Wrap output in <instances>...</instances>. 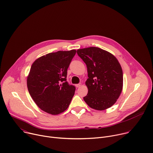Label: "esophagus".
I'll list each match as a JSON object with an SVG mask.
<instances>
[{"label":"esophagus","mask_w":153,"mask_h":153,"mask_svg":"<svg viewBox=\"0 0 153 153\" xmlns=\"http://www.w3.org/2000/svg\"><path fill=\"white\" fill-rule=\"evenodd\" d=\"M75 86L77 87V88H78V87H79V86H81V83H78V84H76Z\"/></svg>","instance_id":"esophagus-1"}]
</instances>
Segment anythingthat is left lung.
I'll use <instances>...</instances> for the list:
<instances>
[{"label": "left lung", "instance_id": "8db88e82", "mask_svg": "<svg viewBox=\"0 0 153 153\" xmlns=\"http://www.w3.org/2000/svg\"><path fill=\"white\" fill-rule=\"evenodd\" d=\"M78 56L85 63L88 92L83 97L90 107L104 110L113 106L120 95L123 72L117 59L110 53L97 47L79 49Z\"/></svg>", "mask_w": 153, "mask_h": 153}]
</instances>
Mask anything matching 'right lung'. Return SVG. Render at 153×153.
<instances>
[{"label": "right lung", "mask_w": 153, "mask_h": 153, "mask_svg": "<svg viewBox=\"0 0 153 153\" xmlns=\"http://www.w3.org/2000/svg\"><path fill=\"white\" fill-rule=\"evenodd\" d=\"M76 53L75 50L51 53L33 63L27 77V87L42 110L56 115L69 106L76 87L67 81V70Z\"/></svg>", "instance_id": "right-lung-1"}]
</instances>
